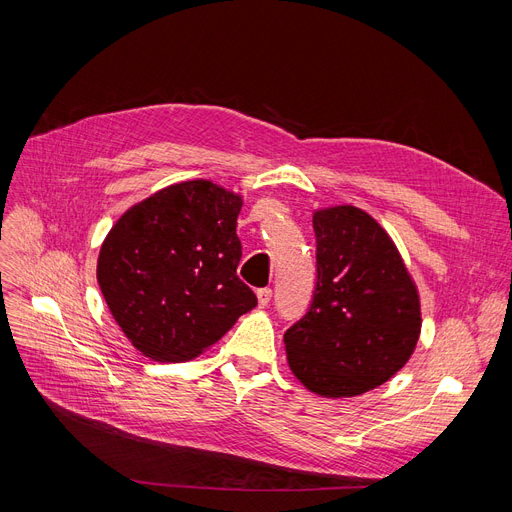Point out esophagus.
Here are the masks:
<instances>
[{"mask_svg":"<svg viewBox=\"0 0 512 512\" xmlns=\"http://www.w3.org/2000/svg\"><path fill=\"white\" fill-rule=\"evenodd\" d=\"M256 296H258V304H260V306H269V302H271V298H273V289H271V287H260V289L256 291Z\"/></svg>","mask_w":512,"mask_h":512,"instance_id":"esophagus-1","label":"esophagus"}]
</instances>
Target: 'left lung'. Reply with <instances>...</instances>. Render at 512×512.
I'll list each match as a JSON object with an SVG mask.
<instances>
[{
	"label": "left lung",
	"mask_w": 512,
	"mask_h": 512,
	"mask_svg": "<svg viewBox=\"0 0 512 512\" xmlns=\"http://www.w3.org/2000/svg\"><path fill=\"white\" fill-rule=\"evenodd\" d=\"M316 283L283 339L289 367L312 392L358 396L396 375L421 331L419 294L394 241L354 206L319 210Z\"/></svg>",
	"instance_id": "left-lung-1"
}]
</instances>
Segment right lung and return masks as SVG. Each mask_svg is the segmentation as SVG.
I'll return each mask as SVG.
<instances>
[{
  "label": "right lung",
  "instance_id": "1",
  "mask_svg": "<svg viewBox=\"0 0 512 512\" xmlns=\"http://www.w3.org/2000/svg\"><path fill=\"white\" fill-rule=\"evenodd\" d=\"M241 198L210 181L170 185L108 233L97 283L114 321L145 356L189 360L258 300L237 277Z\"/></svg>",
  "mask_w": 512,
  "mask_h": 512
}]
</instances>
